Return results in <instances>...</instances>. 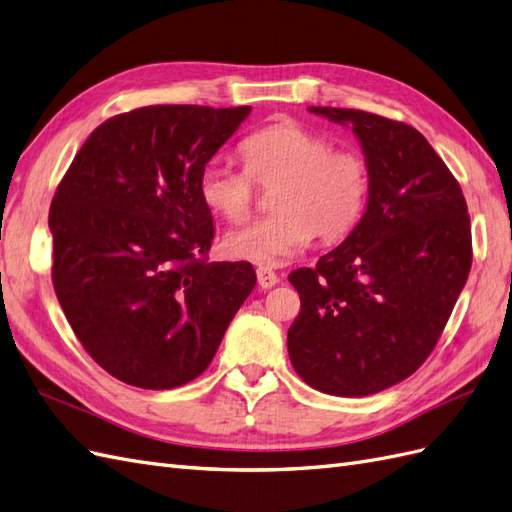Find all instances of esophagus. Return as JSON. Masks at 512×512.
<instances>
[{
  "label": "esophagus",
  "mask_w": 512,
  "mask_h": 512,
  "mask_svg": "<svg viewBox=\"0 0 512 512\" xmlns=\"http://www.w3.org/2000/svg\"><path fill=\"white\" fill-rule=\"evenodd\" d=\"M257 283H259L261 290H270V287H274V285L279 283L277 272H274V270L268 268V266H259V268H257Z\"/></svg>",
  "instance_id": "obj_1"
}]
</instances>
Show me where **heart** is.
I'll return each instance as SVG.
<instances>
[{
    "label": "heart",
    "instance_id": "obj_1",
    "mask_svg": "<svg viewBox=\"0 0 512 512\" xmlns=\"http://www.w3.org/2000/svg\"><path fill=\"white\" fill-rule=\"evenodd\" d=\"M244 170L207 162L199 196L209 212L242 222L255 201V186L274 190L277 212L222 240L227 255L257 266H283L311 244L342 242L359 225L370 196V166L357 151H333V142L303 125H270L240 144Z\"/></svg>",
    "mask_w": 512,
    "mask_h": 512
}]
</instances>
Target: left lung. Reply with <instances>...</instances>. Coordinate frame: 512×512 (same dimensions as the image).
I'll use <instances>...</instances> for the list:
<instances>
[{"mask_svg":"<svg viewBox=\"0 0 512 512\" xmlns=\"http://www.w3.org/2000/svg\"><path fill=\"white\" fill-rule=\"evenodd\" d=\"M359 140L370 196L359 225L290 283L300 313L287 331L296 374L329 396L361 398L422 365L471 268V227L458 181L411 125L309 108Z\"/></svg>","mask_w":512,"mask_h":512,"instance_id":"left-lung-1","label":"left lung"}]
</instances>
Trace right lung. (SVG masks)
<instances>
[{
    "label": "right lung",
    "mask_w": 512,
    "mask_h": 512,
    "mask_svg": "<svg viewBox=\"0 0 512 512\" xmlns=\"http://www.w3.org/2000/svg\"><path fill=\"white\" fill-rule=\"evenodd\" d=\"M251 108L149 106L99 125L49 209L54 290L103 370L173 389L207 370L257 283L248 261H207L199 173Z\"/></svg>",
    "instance_id": "obj_1"
}]
</instances>
